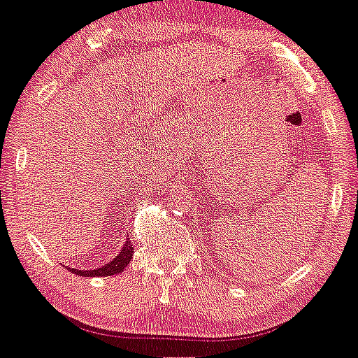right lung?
I'll list each match as a JSON object with an SVG mask.
<instances>
[{"label": "right lung", "instance_id": "add662e5", "mask_svg": "<svg viewBox=\"0 0 358 358\" xmlns=\"http://www.w3.org/2000/svg\"><path fill=\"white\" fill-rule=\"evenodd\" d=\"M133 252H134L133 244L129 241H126L124 244H122L121 252H119L117 256H114V259L109 261L107 264H103V266L95 268V270H78V268H70V271L75 273V275H80V276H113V275H117V273H121L126 266H128L129 261H131V257H133Z\"/></svg>", "mask_w": 358, "mask_h": 358}]
</instances>
